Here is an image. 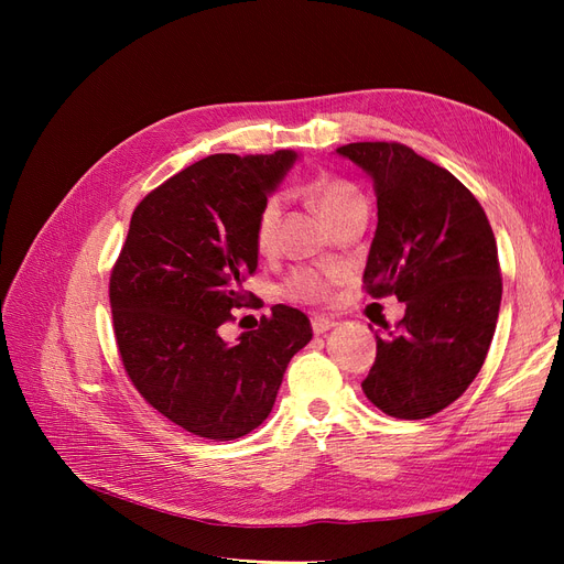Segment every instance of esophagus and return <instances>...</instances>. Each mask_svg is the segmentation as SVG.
Returning <instances> with one entry per match:
<instances>
[{
    "mask_svg": "<svg viewBox=\"0 0 564 564\" xmlns=\"http://www.w3.org/2000/svg\"><path fill=\"white\" fill-rule=\"evenodd\" d=\"M336 319L334 317H324V315H315L313 319H311V327H313V332L315 334H324V332H329V329H334L336 327Z\"/></svg>",
    "mask_w": 564,
    "mask_h": 564,
    "instance_id": "34e87169",
    "label": "esophagus"
}]
</instances>
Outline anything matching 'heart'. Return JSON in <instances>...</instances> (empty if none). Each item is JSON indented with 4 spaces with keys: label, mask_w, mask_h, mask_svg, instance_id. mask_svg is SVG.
Segmentation results:
<instances>
[{
    "label": "heart",
    "mask_w": 564,
    "mask_h": 564,
    "mask_svg": "<svg viewBox=\"0 0 564 564\" xmlns=\"http://www.w3.org/2000/svg\"><path fill=\"white\" fill-rule=\"evenodd\" d=\"M305 195L322 216L324 224L344 212L348 204L362 199V193L348 181L317 178L305 185ZM282 216V197L270 195L256 212L253 218V245L259 251H270L275 245V235ZM284 296L301 303H319L329 296V272L317 268H299L284 282Z\"/></svg>",
    "instance_id": "b5f03b06"
}]
</instances>
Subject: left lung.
<instances>
[{
  "label": "left lung",
  "instance_id": "1",
  "mask_svg": "<svg viewBox=\"0 0 564 564\" xmlns=\"http://www.w3.org/2000/svg\"><path fill=\"white\" fill-rule=\"evenodd\" d=\"M336 152L362 166L377 193L365 292L406 305L377 336L362 390L388 416L429 419L482 369L503 292L497 240L468 187L409 145L371 141Z\"/></svg>",
  "mask_w": 564,
  "mask_h": 564
}]
</instances>
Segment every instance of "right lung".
<instances>
[{"mask_svg":"<svg viewBox=\"0 0 564 564\" xmlns=\"http://www.w3.org/2000/svg\"><path fill=\"white\" fill-rule=\"evenodd\" d=\"M296 152L209 155L148 193L110 272L117 350L143 400L187 433L235 440L275 404L286 365L313 338L301 311L275 305L230 346L218 327L247 308L259 268L253 218Z\"/></svg>","mask_w":564,"mask_h":564,"instance_id":"obj_1","label":"right lung"}]
</instances>
